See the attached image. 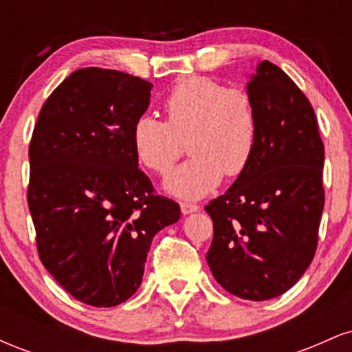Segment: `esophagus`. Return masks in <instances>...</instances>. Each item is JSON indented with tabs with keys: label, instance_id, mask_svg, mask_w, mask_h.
<instances>
[{
	"label": "esophagus",
	"instance_id": "esophagus-1",
	"mask_svg": "<svg viewBox=\"0 0 352 352\" xmlns=\"http://www.w3.org/2000/svg\"><path fill=\"white\" fill-rule=\"evenodd\" d=\"M180 210L184 215H188V213L199 212L200 207L197 204H193V201H180Z\"/></svg>",
	"mask_w": 352,
	"mask_h": 352
}]
</instances>
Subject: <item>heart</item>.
<instances>
[{"label":"heart","instance_id":"heart-1","mask_svg":"<svg viewBox=\"0 0 352 352\" xmlns=\"http://www.w3.org/2000/svg\"><path fill=\"white\" fill-rule=\"evenodd\" d=\"M164 120L142 116L132 127V147L148 170L167 175L188 139L192 157L170 173L165 187L182 199H199L220 184L241 175L258 142L253 98L241 87L192 76L179 80L164 100Z\"/></svg>","mask_w":352,"mask_h":352}]
</instances>
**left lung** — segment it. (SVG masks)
<instances>
[{
	"instance_id": "1",
	"label": "left lung",
	"mask_w": 352,
	"mask_h": 352,
	"mask_svg": "<svg viewBox=\"0 0 352 352\" xmlns=\"http://www.w3.org/2000/svg\"><path fill=\"white\" fill-rule=\"evenodd\" d=\"M258 142L248 168L205 207L213 221L207 261L238 298L272 300L302 276L318 248L324 208V144L313 106L276 64L248 82Z\"/></svg>"
}]
</instances>
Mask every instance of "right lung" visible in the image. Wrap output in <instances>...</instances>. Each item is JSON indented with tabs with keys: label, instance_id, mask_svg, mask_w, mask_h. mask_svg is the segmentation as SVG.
Returning a JSON list of instances; mask_svg holds the SVG:
<instances>
[{
	"label": "right lung",
	"instance_id": "right-lung-1",
	"mask_svg": "<svg viewBox=\"0 0 352 352\" xmlns=\"http://www.w3.org/2000/svg\"><path fill=\"white\" fill-rule=\"evenodd\" d=\"M152 84L102 67L67 76L43 104L30 142L28 207L44 268L96 308L142 283L152 238L180 218L140 170L132 127Z\"/></svg>",
	"mask_w": 352,
	"mask_h": 352
}]
</instances>
